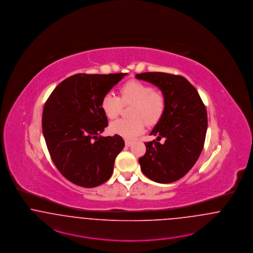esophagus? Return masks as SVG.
I'll return each mask as SVG.
<instances>
[{
    "label": "esophagus",
    "mask_w": 253,
    "mask_h": 253,
    "mask_svg": "<svg viewBox=\"0 0 253 253\" xmlns=\"http://www.w3.org/2000/svg\"><path fill=\"white\" fill-rule=\"evenodd\" d=\"M125 143H126V146L129 147V146L131 145L132 143H133V142L130 141V140H126V141H125Z\"/></svg>",
    "instance_id": "1"
}]
</instances>
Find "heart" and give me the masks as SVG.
I'll return each instance as SVG.
<instances>
[{
	"label": "heart",
	"mask_w": 253,
	"mask_h": 253,
	"mask_svg": "<svg viewBox=\"0 0 253 253\" xmlns=\"http://www.w3.org/2000/svg\"><path fill=\"white\" fill-rule=\"evenodd\" d=\"M119 97L107 93L101 100L104 114L113 120L120 114L123 105L132 104L131 119H119L111 123L110 131L126 139H132L143 133L145 122L154 125L161 119L165 109V96L143 82L131 80L119 88Z\"/></svg>",
	"instance_id": "1"
}]
</instances>
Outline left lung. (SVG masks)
Returning a JSON list of instances; mask_svg holds the SVG:
<instances>
[{
    "instance_id": "1",
    "label": "left lung",
    "mask_w": 253,
    "mask_h": 253,
    "mask_svg": "<svg viewBox=\"0 0 253 253\" xmlns=\"http://www.w3.org/2000/svg\"><path fill=\"white\" fill-rule=\"evenodd\" d=\"M136 78L160 88L165 99L163 116L145 143L146 152L139 159L143 174L159 183H171L185 176L201 153L208 126L206 108L185 77L166 73H143ZM161 138L165 142L160 143Z\"/></svg>"
}]
</instances>
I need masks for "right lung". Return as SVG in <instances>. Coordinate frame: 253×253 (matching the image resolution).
<instances>
[{
    "instance_id": "add662e5",
    "label": "right lung",
    "mask_w": 253,
    "mask_h": 253,
    "mask_svg": "<svg viewBox=\"0 0 253 253\" xmlns=\"http://www.w3.org/2000/svg\"><path fill=\"white\" fill-rule=\"evenodd\" d=\"M126 74H77L59 83L44 105L42 132L58 171L78 186H99L110 178L125 146L121 136L103 137L108 118L101 100Z\"/></svg>"
}]
</instances>
